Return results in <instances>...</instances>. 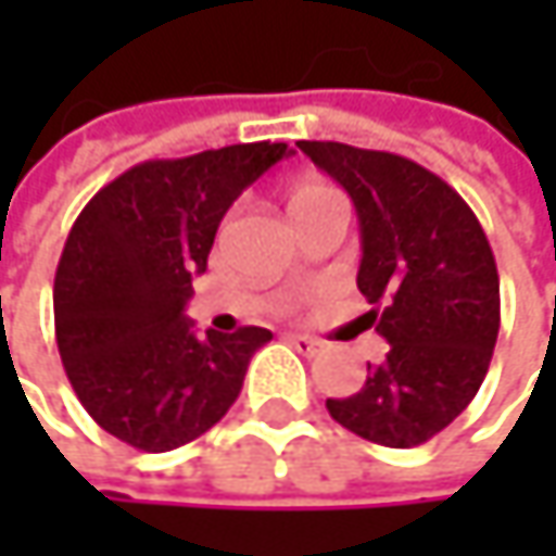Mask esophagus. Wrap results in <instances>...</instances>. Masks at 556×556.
<instances>
[{"label": "esophagus", "mask_w": 556, "mask_h": 556, "mask_svg": "<svg viewBox=\"0 0 556 556\" xmlns=\"http://www.w3.org/2000/svg\"><path fill=\"white\" fill-rule=\"evenodd\" d=\"M286 341H289L299 354H305V357H315V354L325 351V344H321L318 338H312V334H286Z\"/></svg>", "instance_id": "34e87169"}]
</instances>
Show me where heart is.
<instances>
[{
    "label": "heart",
    "instance_id": "b5f03b06",
    "mask_svg": "<svg viewBox=\"0 0 556 556\" xmlns=\"http://www.w3.org/2000/svg\"><path fill=\"white\" fill-rule=\"evenodd\" d=\"M334 195L338 192L331 186H325V182H299L289 192V208H292V215H299L302 208H308L315 202H325V199H334Z\"/></svg>",
    "mask_w": 556,
    "mask_h": 556
}]
</instances>
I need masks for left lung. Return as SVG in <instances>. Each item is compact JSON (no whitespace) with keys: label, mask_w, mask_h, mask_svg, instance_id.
<instances>
[{"label":"left lung","mask_w":556,"mask_h":556,"mask_svg":"<svg viewBox=\"0 0 556 556\" xmlns=\"http://www.w3.org/2000/svg\"><path fill=\"white\" fill-rule=\"evenodd\" d=\"M334 176L361 218L357 289L389 341L387 361L348 399L338 425L383 447H418L483 387L500 338V270L473 208L438 173L338 141H299Z\"/></svg>","instance_id":"1"}]
</instances>
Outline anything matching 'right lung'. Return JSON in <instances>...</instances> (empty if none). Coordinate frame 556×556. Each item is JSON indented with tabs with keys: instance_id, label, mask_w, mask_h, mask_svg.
<instances>
[{
	"instance_id": "add662e5",
	"label": "right lung",
	"mask_w": 556,
	"mask_h": 556,
	"mask_svg": "<svg viewBox=\"0 0 556 556\" xmlns=\"http://www.w3.org/2000/svg\"><path fill=\"white\" fill-rule=\"evenodd\" d=\"M286 144H231L144 161L102 186L73 222L54 277L56 351L99 428L164 454L235 405L248 364L274 334H192L182 315L218 222Z\"/></svg>"
}]
</instances>
